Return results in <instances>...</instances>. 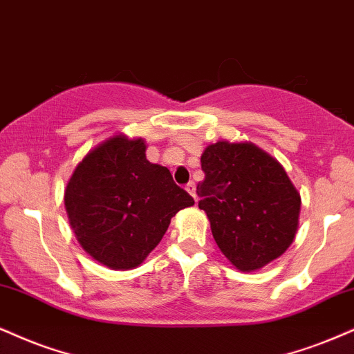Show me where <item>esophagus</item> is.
Here are the masks:
<instances>
[{"label": "esophagus", "instance_id": "obj_1", "mask_svg": "<svg viewBox=\"0 0 354 354\" xmlns=\"http://www.w3.org/2000/svg\"><path fill=\"white\" fill-rule=\"evenodd\" d=\"M185 190L189 192V194L194 197L195 200H197V195H195V190H197V187H195V182H189V184L185 185Z\"/></svg>", "mask_w": 354, "mask_h": 354}]
</instances>
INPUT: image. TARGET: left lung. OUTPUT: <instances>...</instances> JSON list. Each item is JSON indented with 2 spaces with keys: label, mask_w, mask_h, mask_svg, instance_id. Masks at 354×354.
<instances>
[{
  "label": "left lung",
  "mask_w": 354,
  "mask_h": 354,
  "mask_svg": "<svg viewBox=\"0 0 354 354\" xmlns=\"http://www.w3.org/2000/svg\"><path fill=\"white\" fill-rule=\"evenodd\" d=\"M200 210L221 252L239 270L283 254L299 225L300 195L276 159L252 144L220 141L202 154Z\"/></svg>",
  "instance_id": "1"
}]
</instances>
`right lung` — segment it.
I'll return each mask as SVG.
<instances>
[{"label": "right lung", "instance_id": "obj_1", "mask_svg": "<svg viewBox=\"0 0 354 354\" xmlns=\"http://www.w3.org/2000/svg\"><path fill=\"white\" fill-rule=\"evenodd\" d=\"M169 169L146 159L142 139L116 136L77 165L65 189V208L78 243L111 269H133L169 228L170 218L192 207Z\"/></svg>", "mask_w": 354, "mask_h": 354}]
</instances>
